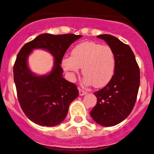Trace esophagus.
Instances as JSON below:
<instances>
[{"instance_id":"34e87169","label":"esophagus","mask_w":154,"mask_h":154,"mask_svg":"<svg viewBox=\"0 0 154 154\" xmlns=\"http://www.w3.org/2000/svg\"><path fill=\"white\" fill-rule=\"evenodd\" d=\"M87 93V92L85 90H83V89H79V94H80V95H86V94Z\"/></svg>"}]
</instances>
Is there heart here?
I'll return each instance as SVG.
<instances>
[{
    "mask_svg": "<svg viewBox=\"0 0 154 154\" xmlns=\"http://www.w3.org/2000/svg\"><path fill=\"white\" fill-rule=\"evenodd\" d=\"M62 65L71 80H74L82 68L85 84L93 83L94 86L100 88L111 80L116 58L110 46L86 41L76 46L71 51V57L63 59Z\"/></svg>",
    "mask_w": 154,
    "mask_h": 154,
    "instance_id": "obj_1",
    "label": "heart"
}]
</instances>
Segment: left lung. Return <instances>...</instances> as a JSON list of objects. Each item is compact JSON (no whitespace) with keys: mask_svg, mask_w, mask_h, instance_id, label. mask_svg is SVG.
<instances>
[{"mask_svg":"<svg viewBox=\"0 0 154 154\" xmlns=\"http://www.w3.org/2000/svg\"><path fill=\"white\" fill-rule=\"evenodd\" d=\"M97 37L106 41L113 49L116 65L111 80L94 92L97 103L90 115L98 124L112 126L124 120L135 106L140 85V70L129 45L110 34Z\"/></svg>","mask_w":154,"mask_h":154,"instance_id":"obj_1","label":"left lung"}]
</instances>
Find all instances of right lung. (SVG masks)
<instances>
[{
  "label": "right lung",
  "instance_id": "1",
  "mask_svg": "<svg viewBox=\"0 0 154 154\" xmlns=\"http://www.w3.org/2000/svg\"><path fill=\"white\" fill-rule=\"evenodd\" d=\"M82 35L42 34L25 44L13 65V77L17 98L26 117L42 126H54L64 120L70 104L79 95L77 86L62 77L61 64L71 44ZM35 48L48 50L55 58L54 68L46 76L32 74L26 59Z\"/></svg>",
  "mask_w": 154,
  "mask_h": 154
}]
</instances>
